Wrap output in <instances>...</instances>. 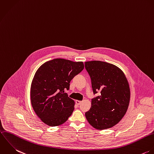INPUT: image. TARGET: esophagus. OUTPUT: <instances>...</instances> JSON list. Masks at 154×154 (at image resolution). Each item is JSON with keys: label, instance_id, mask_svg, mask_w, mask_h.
I'll use <instances>...</instances> for the list:
<instances>
[{"label": "esophagus", "instance_id": "1", "mask_svg": "<svg viewBox=\"0 0 154 154\" xmlns=\"http://www.w3.org/2000/svg\"><path fill=\"white\" fill-rule=\"evenodd\" d=\"M81 101H80V100H76V104L77 105H79L81 104Z\"/></svg>", "mask_w": 154, "mask_h": 154}]
</instances>
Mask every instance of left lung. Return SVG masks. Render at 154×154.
I'll return each mask as SVG.
<instances>
[{
    "mask_svg": "<svg viewBox=\"0 0 154 154\" xmlns=\"http://www.w3.org/2000/svg\"><path fill=\"white\" fill-rule=\"evenodd\" d=\"M94 94L101 95L91 100L85 113L89 124L97 130L110 128L126 113L130 99V90L124 72L114 64L101 61L85 62Z\"/></svg>",
    "mask_w": 154,
    "mask_h": 154,
    "instance_id": "8db88e82",
    "label": "left lung"
}]
</instances>
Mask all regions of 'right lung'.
Segmentation results:
<instances>
[{"mask_svg":"<svg viewBox=\"0 0 154 154\" xmlns=\"http://www.w3.org/2000/svg\"><path fill=\"white\" fill-rule=\"evenodd\" d=\"M84 68L82 61L55 58L45 62L37 70L31 84L30 101L44 123L59 126L71 116L75 103L64 90L69 89L71 80Z\"/></svg>","mask_w":154,"mask_h":154,"instance_id":"obj_1","label":"right lung"}]
</instances>
